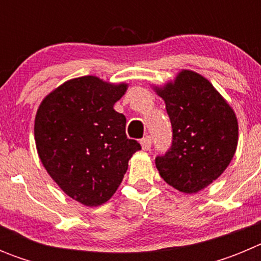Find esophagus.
I'll return each mask as SVG.
<instances>
[{
	"label": "esophagus",
	"mask_w": 261,
	"mask_h": 261,
	"mask_svg": "<svg viewBox=\"0 0 261 261\" xmlns=\"http://www.w3.org/2000/svg\"><path fill=\"white\" fill-rule=\"evenodd\" d=\"M141 146L144 150H150L151 147V137L150 136H146V137H144L141 140Z\"/></svg>",
	"instance_id": "obj_1"
}]
</instances>
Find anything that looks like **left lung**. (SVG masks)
I'll list each match as a JSON object with an SVG mask.
<instances>
[{
	"label": "left lung",
	"mask_w": 261,
	"mask_h": 261,
	"mask_svg": "<svg viewBox=\"0 0 261 261\" xmlns=\"http://www.w3.org/2000/svg\"><path fill=\"white\" fill-rule=\"evenodd\" d=\"M165 100L172 146L155 166L163 180L192 195L222 175L238 146V119L231 106L204 75L181 69L174 80L151 85Z\"/></svg>",
	"instance_id": "1"
}]
</instances>
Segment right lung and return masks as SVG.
Wrapping results in <instances>:
<instances>
[{
	"mask_svg": "<svg viewBox=\"0 0 261 261\" xmlns=\"http://www.w3.org/2000/svg\"><path fill=\"white\" fill-rule=\"evenodd\" d=\"M128 84L96 75L71 78L53 89L35 116V145L48 175L85 206L114 196L129 159L141 149L125 135L126 119L114 106Z\"/></svg>",
	"mask_w": 261,
	"mask_h": 261,
	"instance_id": "1",
	"label": "right lung"
}]
</instances>
